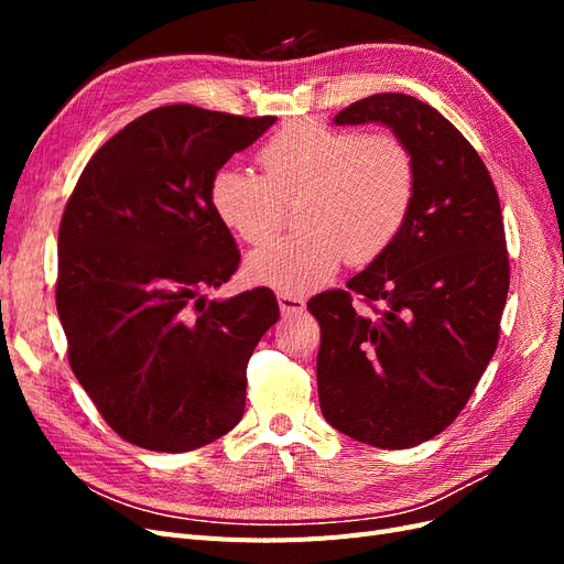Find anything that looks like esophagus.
<instances>
[{"label":"esophagus","instance_id":"1","mask_svg":"<svg viewBox=\"0 0 564 564\" xmlns=\"http://www.w3.org/2000/svg\"><path fill=\"white\" fill-rule=\"evenodd\" d=\"M278 303L282 315H299L305 311V299L296 296V294H278Z\"/></svg>","mask_w":564,"mask_h":564}]
</instances>
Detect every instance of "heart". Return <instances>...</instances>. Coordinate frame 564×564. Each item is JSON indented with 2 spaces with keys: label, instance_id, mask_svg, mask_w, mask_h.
Segmentation results:
<instances>
[{
  "label": "heart",
  "instance_id": "b5f03b06",
  "mask_svg": "<svg viewBox=\"0 0 564 564\" xmlns=\"http://www.w3.org/2000/svg\"><path fill=\"white\" fill-rule=\"evenodd\" d=\"M265 178L220 166L209 199L228 230L263 245L280 228L284 202L303 199L301 235L249 253V280L282 294L327 284L346 261L369 263L400 235L416 191L409 148L390 133L365 135L303 119L270 135L259 152Z\"/></svg>",
  "mask_w": 564,
  "mask_h": 564
}]
</instances>
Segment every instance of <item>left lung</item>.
Returning <instances> with one entry per match:
<instances>
[{
  "label": "left lung",
  "mask_w": 564,
  "mask_h": 564,
  "mask_svg": "<svg viewBox=\"0 0 564 564\" xmlns=\"http://www.w3.org/2000/svg\"><path fill=\"white\" fill-rule=\"evenodd\" d=\"M388 127L416 166L400 235L348 289L317 294L319 409L381 449L435 437L458 416L499 340L510 268L497 187L447 117L404 94H373L334 124ZM360 295L373 314L355 312Z\"/></svg>",
  "instance_id": "8db88e82"
}]
</instances>
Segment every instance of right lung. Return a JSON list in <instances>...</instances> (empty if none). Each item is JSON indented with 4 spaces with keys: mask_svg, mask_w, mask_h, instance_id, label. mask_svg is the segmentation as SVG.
I'll use <instances>...</instances> for the list:
<instances>
[{
    "mask_svg": "<svg viewBox=\"0 0 564 564\" xmlns=\"http://www.w3.org/2000/svg\"><path fill=\"white\" fill-rule=\"evenodd\" d=\"M275 119L155 108L96 150L67 199L56 282L67 357L135 447L191 452L245 414L247 362L280 308L265 286L204 294L240 263L209 183Z\"/></svg>",
    "mask_w": 564,
    "mask_h": 564,
    "instance_id": "obj_1",
    "label": "right lung"
}]
</instances>
